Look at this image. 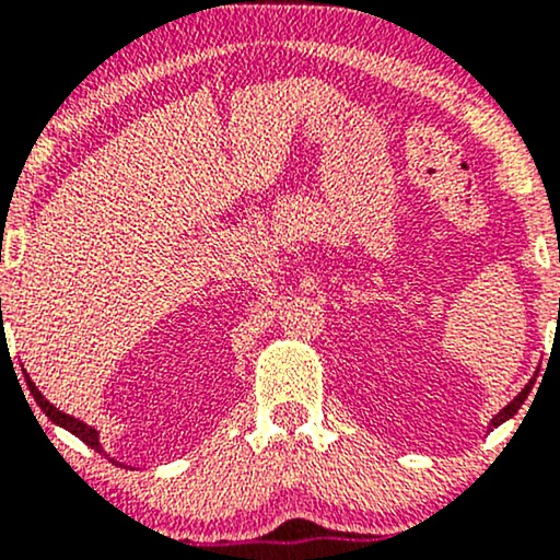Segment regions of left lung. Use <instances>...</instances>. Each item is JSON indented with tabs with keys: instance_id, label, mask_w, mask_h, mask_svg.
Listing matches in <instances>:
<instances>
[{
	"instance_id": "8db88e82",
	"label": "left lung",
	"mask_w": 560,
	"mask_h": 560,
	"mask_svg": "<svg viewBox=\"0 0 560 560\" xmlns=\"http://www.w3.org/2000/svg\"><path fill=\"white\" fill-rule=\"evenodd\" d=\"M532 384H535V378H532V382L529 384H526V387L522 389V392H518V397H516V400H513V402H508L505 405V408L503 410H500V413L498 416H494V419H492V423H490V427L494 429V427H500V423H503V421H508V419H511V416H516L518 413V408H522V405H524V400H526V395H529V392H532Z\"/></svg>"
}]
</instances>
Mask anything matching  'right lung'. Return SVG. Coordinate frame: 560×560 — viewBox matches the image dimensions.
<instances>
[{
  "mask_svg": "<svg viewBox=\"0 0 560 560\" xmlns=\"http://www.w3.org/2000/svg\"><path fill=\"white\" fill-rule=\"evenodd\" d=\"M25 382H28V389H31V395H34V400L38 402V408H42V410H44V413H47V416H49V419H52L55 423H60V427H66V429H68V432H73L75 436H79V440H83V442H86V445H89V447L100 450V453H102V447H100V440H96V432H94V429H92V427H86V423H83V421H75V419H73V416L62 413V410H60V408H55V405H52V402H49V400H47V397H44V395H42V392H38V389H36V384H34V382H31V378H28V376H25Z\"/></svg>",
  "mask_w": 560,
  "mask_h": 560,
  "instance_id": "1",
  "label": "right lung"
}]
</instances>
